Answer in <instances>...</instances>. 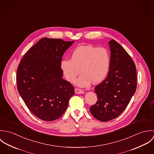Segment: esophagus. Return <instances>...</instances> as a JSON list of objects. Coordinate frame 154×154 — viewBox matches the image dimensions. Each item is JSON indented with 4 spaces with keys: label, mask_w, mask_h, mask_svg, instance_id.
I'll return each instance as SVG.
<instances>
[{
    "label": "esophagus",
    "mask_w": 154,
    "mask_h": 154,
    "mask_svg": "<svg viewBox=\"0 0 154 154\" xmlns=\"http://www.w3.org/2000/svg\"><path fill=\"white\" fill-rule=\"evenodd\" d=\"M75 92L76 94H84V92L82 89H79V88H75Z\"/></svg>",
    "instance_id": "obj_1"
}]
</instances>
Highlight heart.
<instances>
[{"label": "heart", "instance_id": "heart-1", "mask_svg": "<svg viewBox=\"0 0 154 154\" xmlns=\"http://www.w3.org/2000/svg\"><path fill=\"white\" fill-rule=\"evenodd\" d=\"M110 55L104 48L91 45H81L73 50L70 59H64L60 62V69L66 80L75 81L79 87H88L92 82L98 84L106 77L110 68Z\"/></svg>", "mask_w": 154, "mask_h": 154}]
</instances>
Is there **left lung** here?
<instances>
[{
    "label": "left lung",
    "mask_w": 154,
    "mask_h": 154,
    "mask_svg": "<svg viewBox=\"0 0 154 154\" xmlns=\"http://www.w3.org/2000/svg\"><path fill=\"white\" fill-rule=\"evenodd\" d=\"M110 49L107 77L95 87L98 101L90 107L97 120H112L125 110L136 89V66L124 48L114 40L109 42Z\"/></svg>",
    "instance_id": "1"
}]
</instances>
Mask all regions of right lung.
<instances>
[{
    "mask_svg": "<svg viewBox=\"0 0 154 154\" xmlns=\"http://www.w3.org/2000/svg\"><path fill=\"white\" fill-rule=\"evenodd\" d=\"M75 41L43 38L24 55L18 67L17 88L26 106L44 121L59 119L66 111L74 87L62 78L60 62Z\"/></svg>",
    "mask_w": 154,
    "mask_h": 154,
    "instance_id": "add662e5",
    "label": "right lung"
}]
</instances>
